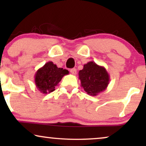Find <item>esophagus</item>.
Returning a JSON list of instances; mask_svg holds the SVG:
<instances>
[{
  "mask_svg": "<svg viewBox=\"0 0 146 146\" xmlns=\"http://www.w3.org/2000/svg\"><path fill=\"white\" fill-rule=\"evenodd\" d=\"M70 72H71L72 74L76 75V73H77L76 69V68H72V69L70 70Z\"/></svg>",
  "mask_w": 146,
  "mask_h": 146,
  "instance_id": "obj_1",
  "label": "esophagus"
}]
</instances>
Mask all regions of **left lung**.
Returning <instances> with one entry per match:
<instances>
[{
    "label": "left lung",
    "mask_w": 146,
    "mask_h": 146,
    "mask_svg": "<svg viewBox=\"0 0 146 146\" xmlns=\"http://www.w3.org/2000/svg\"><path fill=\"white\" fill-rule=\"evenodd\" d=\"M79 79L82 87L88 95L96 96L107 88L110 82V75L104 66L90 61L84 65L79 71Z\"/></svg>",
    "instance_id": "left-lung-1"
}]
</instances>
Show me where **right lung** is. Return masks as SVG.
Here are the masks:
<instances>
[{"label":"right lung","mask_w":146,"mask_h":146,"mask_svg":"<svg viewBox=\"0 0 146 146\" xmlns=\"http://www.w3.org/2000/svg\"><path fill=\"white\" fill-rule=\"evenodd\" d=\"M69 74L68 70L58 68L52 62H48L36 71L35 76V82L37 89L44 94L55 90L64 76Z\"/></svg>","instance_id":"1"}]
</instances>
